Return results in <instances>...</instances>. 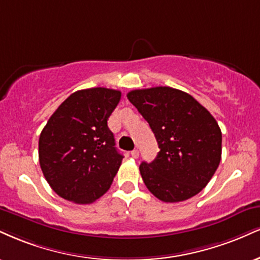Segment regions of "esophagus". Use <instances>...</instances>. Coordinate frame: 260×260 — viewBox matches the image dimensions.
Instances as JSON below:
<instances>
[{
  "instance_id": "34e87169",
  "label": "esophagus",
  "mask_w": 260,
  "mask_h": 260,
  "mask_svg": "<svg viewBox=\"0 0 260 260\" xmlns=\"http://www.w3.org/2000/svg\"><path fill=\"white\" fill-rule=\"evenodd\" d=\"M131 156H132L133 158H138L139 157V150L138 149H134L133 151H131Z\"/></svg>"
}]
</instances>
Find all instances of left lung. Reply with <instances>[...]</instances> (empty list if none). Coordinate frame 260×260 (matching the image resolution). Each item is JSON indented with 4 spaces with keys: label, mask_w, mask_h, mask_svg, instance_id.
Returning <instances> with one entry per match:
<instances>
[{
    "label": "left lung",
    "mask_w": 260,
    "mask_h": 260,
    "mask_svg": "<svg viewBox=\"0 0 260 260\" xmlns=\"http://www.w3.org/2000/svg\"><path fill=\"white\" fill-rule=\"evenodd\" d=\"M127 98L148 121L160 152L139 171L146 187L164 202L198 195L221 158V131L195 98L172 87L131 90Z\"/></svg>",
    "instance_id": "obj_1"
}]
</instances>
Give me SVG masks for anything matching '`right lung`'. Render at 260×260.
Masks as SVG:
<instances>
[{
  "label": "right lung",
  "mask_w": 260,
  "mask_h": 260,
  "mask_svg": "<svg viewBox=\"0 0 260 260\" xmlns=\"http://www.w3.org/2000/svg\"><path fill=\"white\" fill-rule=\"evenodd\" d=\"M121 92L77 90L59 105L39 140L41 170L53 191L75 203L94 202L111 186L122 156L108 120Z\"/></svg>",
  "instance_id": "obj_1"
}]
</instances>
